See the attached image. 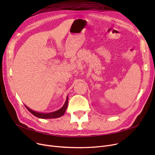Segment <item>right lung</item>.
I'll list each match as a JSON object with an SVG mask.
<instances>
[{
    "mask_svg": "<svg viewBox=\"0 0 155 155\" xmlns=\"http://www.w3.org/2000/svg\"><path fill=\"white\" fill-rule=\"evenodd\" d=\"M68 97H67V100L65 101L64 105H63V107L60 108L59 110L53 112H50V113H40L36 111H34L29 109L28 107H27L26 105H25L27 109L32 114H33L35 116L41 118V119H54V118H58L64 115V114L66 111V109L68 107Z\"/></svg>",
    "mask_w": 155,
    "mask_h": 155,
    "instance_id": "add662e5",
    "label": "right lung"
}]
</instances>
